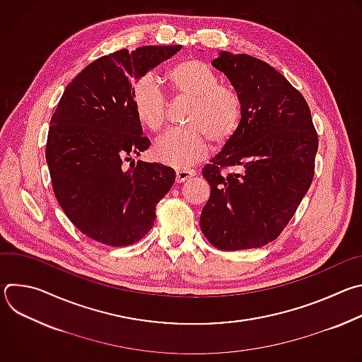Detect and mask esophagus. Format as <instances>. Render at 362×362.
Instances as JSON below:
<instances>
[{
	"mask_svg": "<svg viewBox=\"0 0 362 362\" xmlns=\"http://www.w3.org/2000/svg\"><path fill=\"white\" fill-rule=\"evenodd\" d=\"M194 170H186V169H177L176 170V182L177 183H183L185 180L190 179L192 176H194Z\"/></svg>",
	"mask_w": 362,
	"mask_h": 362,
	"instance_id": "34e87169",
	"label": "esophagus"
}]
</instances>
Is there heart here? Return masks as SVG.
<instances>
[{"mask_svg": "<svg viewBox=\"0 0 362 362\" xmlns=\"http://www.w3.org/2000/svg\"><path fill=\"white\" fill-rule=\"evenodd\" d=\"M169 90L176 97L190 98L186 112V129L166 133L153 153L159 162L185 169L202 160L209 150V140L223 146L238 133L243 103L239 93L219 83L218 74L200 60L189 59L173 64L165 74ZM132 107L137 122L148 132L163 129L168 101L151 77L140 78L132 90Z\"/></svg>", "mask_w": 362, "mask_h": 362, "instance_id": "1", "label": "heart"}]
</instances>
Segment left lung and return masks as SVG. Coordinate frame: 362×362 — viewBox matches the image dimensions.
Masks as SVG:
<instances>
[{
  "label": "left lung",
  "instance_id": "obj_1",
  "mask_svg": "<svg viewBox=\"0 0 362 362\" xmlns=\"http://www.w3.org/2000/svg\"><path fill=\"white\" fill-rule=\"evenodd\" d=\"M212 66L239 93L243 116L202 170L211 196L200 229L222 250L261 247L279 236L311 186L318 136L303 95L268 63L221 51Z\"/></svg>",
  "mask_w": 362,
  "mask_h": 362
}]
</instances>
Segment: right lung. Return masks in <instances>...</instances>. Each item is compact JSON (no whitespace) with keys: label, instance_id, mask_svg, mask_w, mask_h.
Masks as SVG:
<instances>
[{"label":"right lung","instance_id":"right-lung-1","mask_svg":"<svg viewBox=\"0 0 362 362\" xmlns=\"http://www.w3.org/2000/svg\"><path fill=\"white\" fill-rule=\"evenodd\" d=\"M182 45H143L100 57L66 87L51 117L45 160L67 218L109 246L140 240L156 221V204L176 173L140 156L150 140L132 107L133 81L175 56Z\"/></svg>","mask_w":362,"mask_h":362}]
</instances>
